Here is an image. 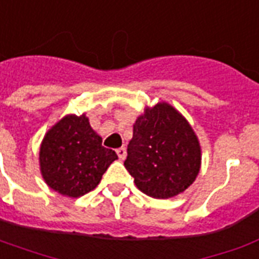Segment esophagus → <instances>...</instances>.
<instances>
[{"mask_svg": "<svg viewBox=\"0 0 259 259\" xmlns=\"http://www.w3.org/2000/svg\"><path fill=\"white\" fill-rule=\"evenodd\" d=\"M117 154H118V157L121 158V160H123V158L126 157V148H118L117 149Z\"/></svg>", "mask_w": 259, "mask_h": 259, "instance_id": "34e87169", "label": "esophagus"}]
</instances>
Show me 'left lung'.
Masks as SVG:
<instances>
[{
  "mask_svg": "<svg viewBox=\"0 0 259 259\" xmlns=\"http://www.w3.org/2000/svg\"><path fill=\"white\" fill-rule=\"evenodd\" d=\"M200 145L183 115L157 103L137 118L125 168L148 196L168 199L184 192L200 169Z\"/></svg>",
  "mask_w": 259,
  "mask_h": 259,
  "instance_id": "1",
  "label": "left lung"
}]
</instances>
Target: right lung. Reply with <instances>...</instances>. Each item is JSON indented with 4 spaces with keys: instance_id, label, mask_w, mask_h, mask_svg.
<instances>
[{
    "instance_id": "1",
    "label": "right lung",
    "mask_w": 259,
    "mask_h": 259,
    "mask_svg": "<svg viewBox=\"0 0 259 259\" xmlns=\"http://www.w3.org/2000/svg\"><path fill=\"white\" fill-rule=\"evenodd\" d=\"M118 156L102 146L89 118L67 115L46 134L40 148V169L51 188L79 197L93 191Z\"/></svg>"
}]
</instances>
